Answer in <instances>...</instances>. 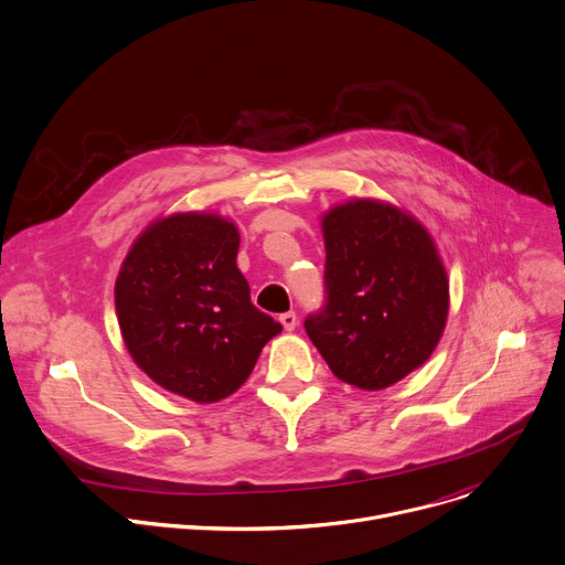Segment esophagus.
<instances>
[{
	"label": "esophagus",
	"mask_w": 565,
	"mask_h": 565,
	"mask_svg": "<svg viewBox=\"0 0 565 565\" xmlns=\"http://www.w3.org/2000/svg\"><path fill=\"white\" fill-rule=\"evenodd\" d=\"M279 321H281L284 331H295V327H297V315H295L292 310H288V312L279 315Z\"/></svg>",
	"instance_id": "esophagus-1"
}]
</instances>
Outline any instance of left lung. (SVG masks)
I'll list each match as a JSON object with an SVG mask.
<instances>
[{"label":"left lung","instance_id":"obj_1","mask_svg":"<svg viewBox=\"0 0 565 565\" xmlns=\"http://www.w3.org/2000/svg\"><path fill=\"white\" fill-rule=\"evenodd\" d=\"M327 306L303 327L333 375L386 388L436 351L449 281L427 227L391 203L353 199L321 216Z\"/></svg>","mask_w":565,"mask_h":565}]
</instances>
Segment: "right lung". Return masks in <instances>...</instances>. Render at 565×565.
I'll return each instance as SVG.
<instances>
[{
	"label": "right lung",
	"mask_w": 565,
	"mask_h": 565,
	"mask_svg": "<svg viewBox=\"0 0 565 565\" xmlns=\"http://www.w3.org/2000/svg\"><path fill=\"white\" fill-rule=\"evenodd\" d=\"M238 230L214 212L149 223L116 279L122 342L158 386L210 405L253 373L281 324L250 301L236 268Z\"/></svg>",
	"instance_id": "right-lung-1"
}]
</instances>
